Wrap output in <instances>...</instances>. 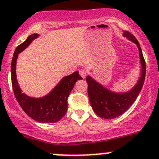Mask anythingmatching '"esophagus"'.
Listing matches in <instances>:
<instances>
[{
    "label": "esophagus",
    "instance_id": "34e87169",
    "mask_svg": "<svg viewBox=\"0 0 159 159\" xmlns=\"http://www.w3.org/2000/svg\"><path fill=\"white\" fill-rule=\"evenodd\" d=\"M79 74H80V75H81V77L82 78H85V77H86V75H87V72H86V70H84V69L80 70H79Z\"/></svg>",
    "mask_w": 159,
    "mask_h": 159
}]
</instances>
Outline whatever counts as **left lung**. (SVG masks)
<instances>
[{"instance_id":"8db88e82","label":"left lung","mask_w":159,"mask_h":159,"mask_svg":"<svg viewBox=\"0 0 159 159\" xmlns=\"http://www.w3.org/2000/svg\"><path fill=\"white\" fill-rule=\"evenodd\" d=\"M123 36L136 44L139 50L141 70L140 78L134 86L127 92L116 93L107 89L89 75L86 77L88 95L92 108L98 116L105 119L117 118L124 114L136 100L144 83L146 64L140 44L136 38L128 31H124Z\"/></svg>"}]
</instances>
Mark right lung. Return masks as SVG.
I'll use <instances>...</instances> for the list:
<instances>
[{
    "mask_svg": "<svg viewBox=\"0 0 159 159\" xmlns=\"http://www.w3.org/2000/svg\"><path fill=\"white\" fill-rule=\"evenodd\" d=\"M38 34L30 35L27 39L15 50L11 60V84L18 103L25 113L32 119L42 123H54L59 121L67 111V98L78 80L82 79L78 71L63 77L53 89L42 97L35 98L22 92L16 77V60L20 52L26 49L30 43L38 38Z\"/></svg>",
    "mask_w": 159,
    "mask_h": 159,
    "instance_id": "add662e5",
    "label": "right lung"
}]
</instances>
